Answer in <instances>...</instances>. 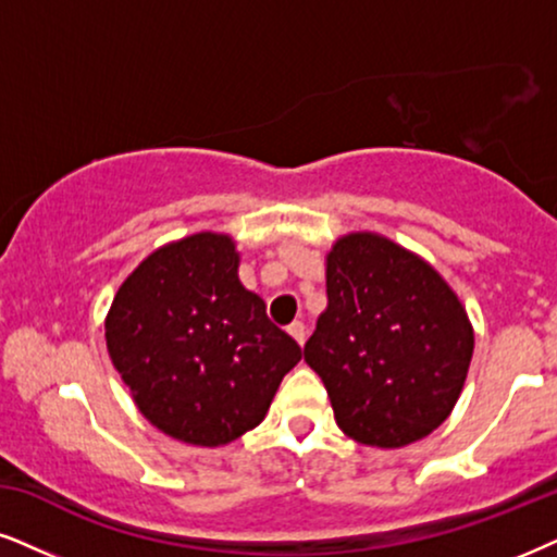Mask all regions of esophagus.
Listing matches in <instances>:
<instances>
[{"label":"esophagus","instance_id":"1","mask_svg":"<svg viewBox=\"0 0 557 557\" xmlns=\"http://www.w3.org/2000/svg\"><path fill=\"white\" fill-rule=\"evenodd\" d=\"M287 334H290L293 339L300 344V347H302V344H306V326H302L300 321H293L290 326H287Z\"/></svg>","mask_w":557,"mask_h":557}]
</instances>
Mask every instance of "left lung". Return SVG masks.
<instances>
[{
  "mask_svg": "<svg viewBox=\"0 0 557 557\" xmlns=\"http://www.w3.org/2000/svg\"><path fill=\"white\" fill-rule=\"evenodd\" d=\"M326 298L302 355L342 432L385 449L432 434L473 360V326L453 287L413 251L360 231L331 246Z\"/></svg>",
  "mask_w": 557,
  "mask_h": 557,
  "instance_id": "obj_1",
  "label": "left lung"
}]
</instances>
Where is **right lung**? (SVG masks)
<instances>
[{"label":"right lung","instance_id":"add662e5","mask_svg":"<svg viewBox=\"0 0 557 557\" xmlns=\"http://www.w3.org/2000/svg\"><path fill=\"white\" fill-rule=\"evenodd\" d=\"M104 339L138 411L195 447L259 426L300 360L238 280L234 238L213 231L151 251L112 298Z\"/></svg>","mask_w":557,"mask_h":557}]
</instances>
